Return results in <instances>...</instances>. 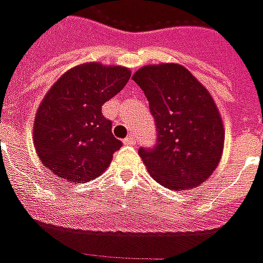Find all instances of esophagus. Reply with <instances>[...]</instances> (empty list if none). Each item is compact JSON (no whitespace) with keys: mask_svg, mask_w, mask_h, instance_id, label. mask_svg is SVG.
<instances>
[{"mask_svg":"<svg viewBox=\"0 0 263 263\" xmlns=\"http://www.w3.org/2000/svg\"><path fill=\"white\" fill-rule=\"evenodd\" d=\"M124 145H134L136 144V139H134V136H127L126 139L123 140Z\"/></svg>","mask_w":263,"mask_h":263,"instance_id":"34e87169","label":"esophagus"}]
</instances>
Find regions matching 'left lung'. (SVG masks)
Masks as SVG:
<instances>
[{
	"mask_svg": "<svg viewBox=\"0 0 263 263\" xmlns=\"http://www.w3.org/2000/svg\"><path fill=\"white\" fill-rule=\"evenodd\" d=\"M133 81L155 122V144L139 150L153 178L172 191L208 181L224 145L221 116L208 89L179 64L145 66Z\"/></svg>",
	"mask_w": 263,
	"mask_h": 263,
	"instance_id": "8db88e82",
	"label": "left lung"
}]
</instances>
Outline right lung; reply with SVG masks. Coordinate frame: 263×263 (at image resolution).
<instances>
[{"label": "right lung", "mask_w": 263, "mask_h": 263, "mask_svg": "<svg viewBox=\"0 0 263 263\" xmlns=\"http://www.w3.org/2000/svg\"><path fill=\"white\" fill-rule=\"evenodd\" d=\"M124 67L88 63L59 78L36 113L33 141L43 165L67 181L84 183L102 174L122 141L102 105L129 82Z\"/></svg>", "instance_id": "add662e5"}]
</instances>
